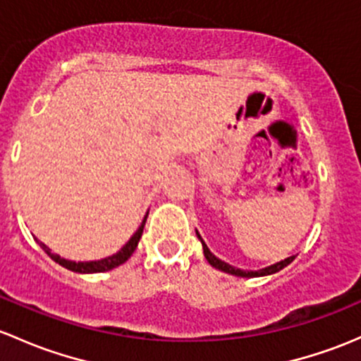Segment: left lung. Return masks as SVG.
I'll return each mask as SVG.
<instances>
[{"mask_svg": "<svg viewBox=\"0 0 361 361\" xmlns=\"http://www.w3.org/2000/svg\"><path fill=\"white\" fill-rule=\"evenodd\" d=\"M195 233H197V237H199L200 244H202V249H204V256H206L207 263H209L212 268H216V270H219V271H225V273H228V275H235V276H244V279H252V276H267V275H273V273H276V271L283 270V268H286L287 264H290L292 261H294V256H290V257H287V259H283V261H279V263H275V264H270V267H267V268H261V270H257V271H252V270H240V268H235V267H231V264L225 263V261H221V259H219V257H216L214 254H212L211 250H209V247H207V245H206V242L202 240V237H200V233H199V231L195 230Z\"/></svg>", "mask_w": 361, "mask_h": 361, "instance_id": "left-lung-1", "label": "left lung"}]
</instances>
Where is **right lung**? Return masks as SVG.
<instances>
[{"label": "right lung", "instance_id": "add662e5", "mask_svg": "<svg viewBox=\"0 0 361 361\" xmlns=\"http://www.w3.org/2000/svg\"><path fill=\"white\" fill-rule=\"evenodd\" d=\"M147 216H149V212H147V214H145V218H143L142 225L138 226V230H136L135 233H133V237L126 242V244L123 245V247L117 250L116 254H112V256L104 257V259H98V261H71V259H63V257H60L59 254L51 252V249L48 247V245H44L41 240H37V238H36V242L41 245V249H43L44 252H47L48 256H50L51 259L55 261V263H59L60 267L67 268V270L75 271V273H104V271L114 270V268L121 267V264L126 263V261L130 259L131 254L135 252L136 245H138L140 238H142L143 226H145V221H147Z\"/></svg>", "mask_w": 361, "mask_h": 361}]
</instances>
